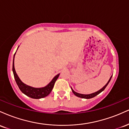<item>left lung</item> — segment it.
<instances>
[{
    "label": "left lung",
    "mask_w": 129,
    "mask_h": 129,
    "mask_svg": "<svg viewBox=\"0 0 129 129\" xmlns=\"http://www.w3.org/2000/svg\"><path fill=\"white\" fill-rule=\"evenodd\" d=\"M112 76L110 77V79L109 80V81H108V82H107V83L106 84V85H105L104 86V87H103V88H101V89H100V90H98V91H96V92H94V93H91V94H81V93H78L76 92V91H74V90H73V89H72V87H71V88H72V91H73V93H74V94H75V95L76 96L79 97V98H84V99H90V98H92L94 97V96H96L98 95V94H100V93H101L102 91H103V90H104L105 88H106V87H107V85H108V84H109V82H110V81L111 78H112Z\"/></svg>",
    "instance_id": "left-lung-1"
}]
</instances>
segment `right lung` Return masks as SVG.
<instances>
[{"instance_id": "1", "label": "right lung", "mask_w": 129, "mask_h": 129, "mask_svg": "<svg viewBox=\"0 0 129 129\" xmlns=\"http://www.w3.org/2000/svg\"><path fill=\"white\" fill-rule=\"evenodd\" d=\"M16 54V53H15ZM14 58H13V74H14V79L17 83V85H18L19 89L22 91L23 94H25L27 96L33 99H41L47 96L48 94H50L51 90H53V87H54V83L58 78L59 74L56 75V76L54 77V78L52 79V81L50 82L49 84L45 87H42V88H35V87H32L29 86V85H26L24 83L22 82L21 80L19 79V76H17V73H16L15 69H14Z\"/></svg>"}]
</instances>
